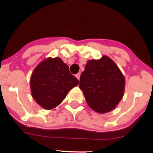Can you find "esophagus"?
Segmentation results:
<instances>
[{"mask_svg":"<svg viewBox=\"0 0 153 153\" xmlns=\"http://www.w3.org/2000/svg\"><path fill=\"white\" fill-rule=\"evenodd\" d=\"M75 77H76L77 78H78V80H80V73H78V74L75 75Z\"/></svg>","mask_w":153,"mask_h":153,"instance_id":"34e87169","label":"esophagus"}]
</instances>
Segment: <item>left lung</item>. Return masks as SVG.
Wrapping results in <instances>:
<instances>
[{
	"label": "left lung",
	"instance_id": "obj_1",
	"mask_svg": "<svg viewBox=\"0 0 153 153\" xmlns=\"http://www.w3.org/2000/svg\"><path fill=\"white\" fill-rule=\"evenodd\" d=\"M79 87L91 109L105 114L114 109L122 100L125 78L116 63L103 55L86 63Z\"/></svg>",
	"mask_w": 153,
	"mask_h": 153
}]
</instances>
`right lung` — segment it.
<instances>
[{"label":"right lung","mask_w":153,"mask_h":153,"mask_svg":"<svg viewBox=\"0 0 153 153\" xmlns=\"http://www.w3.org/2000/svg\"><path fill=\"white\" fill-rule=\"evenodd\" d=\"M78 80L59 57H48L38 65L31 73V96L42 108L50 110L60 103Z\"/></svg>","instance_id":"1"}]
</instances>
